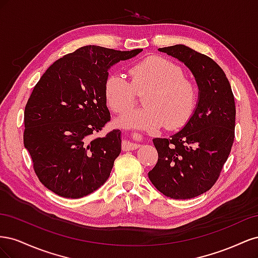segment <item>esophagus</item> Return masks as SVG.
<instances>
[{
	"instance_id": "obj_1",
	"label": "esophagus",
	"mask_w": 258,
	"mask_h": 258,
	"mask_svg": "<svg viewBox=\"0 0 258 258\" xmlns=\"http://www.w3.org/2000/svg\"><path fill=\"white\" fill-rule=\"evenodd\" d=\"M138 147H140V144L131 142L129 140H124L122 143V151H132V150H136Z\"/></svg>"
}]
</instances>
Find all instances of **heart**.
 Here are the masks:
<instances>
[{"instance_id": "b5f03b06", "label": "heart", "mask_w": 258, "mask_h": 258, "mask_svg": "<svg viewBox=\"0 0 258 258\" xmlns=\"http://www.w3.org/2000/svg\"><path fill=\"white\" fill-rule=\"evenodd\" d=\"M131 82L112 73L104 83V97L115 113H124L143 93L145 107L126 113L116 120L121 127L153 130L165 123L168 129L184 126L197 106L196 86L185 79L184 70L167 58L148 57L131 68Z\"/></svg>"}]
</instances>
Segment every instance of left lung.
I'll return each mask as SVG.
<instances>
[{"instance_id":"1","label":"left lung","mask_w":258,"mask_h":258,"mask_svg":"<svg viewBox=\"0 0 258 258\" xmlns=\"http://www.w3.org/2000/svg\"><path fill=\"white\" fill-rule=\"evenodd\" d=\"M158 50L190 70L199 92L183 129L168 139L153 140L158 161L148 178L167 197L190 199L215 184L228 158L235 139V98L221 67L206 54L182 44Z\"/></svg>"}]
</instances>
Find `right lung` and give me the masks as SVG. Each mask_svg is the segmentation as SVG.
<instances>
[{
    "instance_id": "right-lung-1",
    "label": "right lung",
    "mask_w": 258,
    "mask_h": 258,
    "mask_svg": "<svg viewBox=\"0 0 258 258\" xmlns=\"http://www.w3.org/2000/svg\"><path fill=\"white\" fill-rule=\"evenodd\" d=\"M143 49L84 46L54 61L35 85L25 108L23 144L38 179L61 197L97 190L121 151V131L93 138L110 120L104 97L108 70Z\"/></svg>"
}]
</instances>
